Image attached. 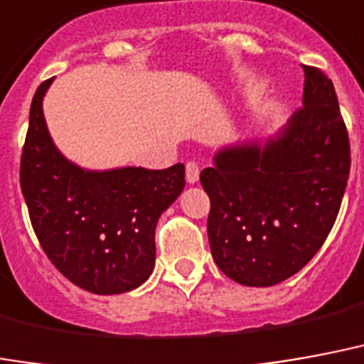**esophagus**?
Returning a JSON list of instances; mask_svg holds the SVG:
<instances>
[{"instance_id": "obj_1", "label": "esophagus", "mask_w": 364, "mask_h": 364, "mask_svg": "<svg viewBox=\"0 0 364 364\" xmlns=\"http://www.w3.org/2000/svg\"><path fill=\"white\" fill-rule=\"evenodd\" d=\"M198 175H200L198 164H196V161H187V166H185V177H187V183L198 181Z\"/></svg>"}]
</instances>
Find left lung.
<instances>
[{"mask_svg": "<svg viewBox=\"0 0 364 364\" xmlns=\"http://www.w3.org/2000/svg\"><path fill=\"white\" fill-rule=\"evenodd\" d=\"M303 71V107L278 134L222 148L200 171L214 262L249 287L291 278L318 252L349 179V136L332 80L316 67Z\"/></svg>", "mask_w": 364, "mask_h": 364, "instance_id": "obj_1", "label": "left lung"}]
</instances>
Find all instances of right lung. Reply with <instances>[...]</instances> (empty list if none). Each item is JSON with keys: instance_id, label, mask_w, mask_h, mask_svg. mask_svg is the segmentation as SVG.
Segmentation results:
<instances>
[{"instance_id": "obj_1", "label": "right lung", "mask_w": 364, "mask_h": 364, "mask_svg": "<svg viewBox=\"0 0 364 364\" xmlns=\"http://www.w3.org/2000/svg\"><path fill=\"white\" fill-rule=\"evenodd\" d=\"M31 104L21 191L42 249L69 282L96 295L131 291L154 270L156 223L185 187V166L90 171L59 152L42 100Z\"/></svg>"}]
</instances>
